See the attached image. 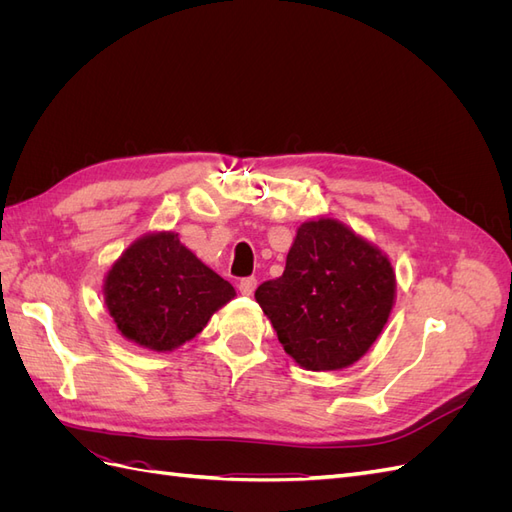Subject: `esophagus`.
<instances>
[{
  "instance_id": "esophagus-1",
  "label": "esophagus",
  "mask_w": 512,
  "mask_h": 512,
  "mask_svg": "<svg viewBox=\"0 0 512 512\" xmlns=\"http://www.w3.org/2000/svg\"><path fill=\"white\" fill-rule=\"evenodd\" d=\"M239 290H241V294H247V297H250V294H254V290H256V277H243V280L239 282Z\"/></svg>"
}]
</instances>
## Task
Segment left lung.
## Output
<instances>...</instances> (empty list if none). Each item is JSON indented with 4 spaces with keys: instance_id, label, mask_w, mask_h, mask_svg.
I'll list each match as a JSON object with an SVG mask.
<instances>
[{
    "instance_id": "left-lung-1",
    "label": "left lung",
    "mask_w": 512,
    "mask_h": 512,
    "mask_svg": "<svg viewBox=\"0 0 512 512\" xmlns=\"http://www.w3.org/2000/svg\"><path fill=\"white\" fill-rule=\"evenodd\" d=\"M393 299L389 258L329 218L301 224L284 273L256 290L284 350L312 371L359 361L382 333Z\"/></svg>"
}]
</instances>
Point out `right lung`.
<instances>
[{"instance_id":"1","label":"right lung","mask_w":512,"mask_h":512,"mask_svg":"<svg viewBox=\"0 0 512 512\" xmlns=\"http://www.w3.org/2000/svg\"><path fill=\"white\" fill-rule=\"evenodd\" d=\"M235 297L224 277L203 265L175 232L132 243L108 271L104 301L121 335L149 350H175Z\"/></svg>"}]
</instances>
